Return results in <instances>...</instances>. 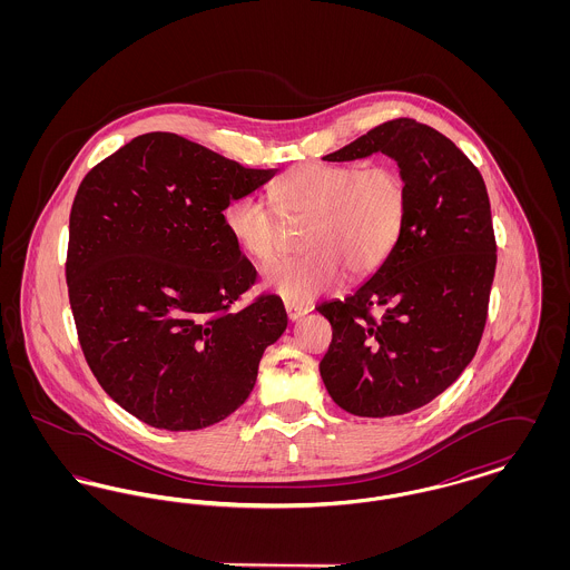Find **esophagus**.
I'll return each instance as SVG.
<instances>
[{
  "label": "esophagus",
  "mask_w": 570,
  "mask_h": 570,
  "mask_svg": "<svg viewBox=\"0 0 570 570\" xmlns=\"http://www.w3.org/2000/svg\"><path fill=\"white\" fill-rule=\"evenodd\" d=\"M307 312H309V307H307V305L286 301V314H288V318H291V321H298V318H301L303 314H307Z\"/></svg>",
  "instance_id": "esophagus-1"
}]
</instances>
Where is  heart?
Returning a JSON list of instances; mask_svg holds the SVG:
<instances>
[{
	"mask_svg": "<svg viewBox=\"0 0 570 570\" xmlns=\"http://www.w3.org/2000/svg\"><path fill=\"white\" fill-rule=\"evenodd\" d=\"M272 200L288 222H304L305 254L269 265L263 277L277 295L305 303L333 291L344 269L353 277L376 272L391 256L406 224L410 191L393 164H303L279 179ZM256 194L233 198L224 224L249 258L267 263L282 247L284 224Z\"/></svg>",
	"mask_w": 570,
	"mask_h": 570,
	"instance_id": "1",
	"label": "heart"
}]
</instances>
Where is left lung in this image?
I'll list each match as a JSON object with an SVG mask.
<instances>
[{"instance_id":"left-lung-1","label":"left lung","mask_w":570,"mask_h":570,"mask_svg":"<svg viewBox=\"0 0 570 570\" xmlns=\"http://www.w3.org/2000/svg\"><path fill=\"white\" fill-rule=\"evenodd\" d=\"M393 158L410 205L402 237L353 295L316 309L333 326L321 376L356 416H397L430 404L476 354L488 323L495 237L479 168L434 128L400 117L325 156Z\"/></svg>"}]
</instances>
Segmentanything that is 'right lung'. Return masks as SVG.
I'll return each instance as SVG.
<instances>
[{"mask_svg":"<svg viewBox=\"0 0 570 570\" xmlns=\"http://www.w3.org/2000/svg\"><path fill=\"white\" fill-rule=\"evenodd\" d=\"M275 173L149 132L85 175L70 212V307L89 370L142 423H219L286 331L282 298L237 305L256 269L224 224L226 205Z\"/></svg>","mask_w":570,"mask_h":570,"instance_id":"obj_1","label":"right lung"}]
</instances>
